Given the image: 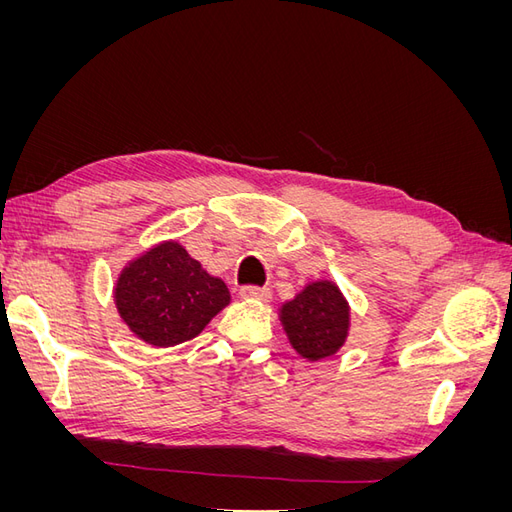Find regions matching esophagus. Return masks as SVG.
Listing matches in <instances>:
<instances>
[{"mask_svg":"<svg viewBox=\"0 0 512 512\" xmlns=\"http://www.w3.org/2000/svg\"><path fill=\"white\" fill-rule=\"evenodd\" d=\"M241 297H243V299L269 301V299H271V290H269V288H260V286H243V288H241Z\"/></svg>","mask_w":512,"mask_h":512,"instance_id":"obj_1","label":"esophagus"}]
</instances>
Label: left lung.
<instances>
[{
    "mask_svg": "<svg viewBox=\"0 0 512 512\" xmlns=\"http://www.w3.org/2000/svg\"><path fill=\"white\" fill-rule=\"evenodd\" d=\"M348 314L339 288L331 282H316L282 307V322L294 350L318 361L335 354L346 342Z\"/></svg>",
    "mask_w": 512,
    "mask_h": 512,
    "instance_id": "1",
    "label": "left lung"
}]
</instances>
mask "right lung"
<instances>
[{"mask_svg":"<svg viewBox=\"0 0 512 512\" xmlns=\"http://www.w3.org/2000/svg\"><path fill=\"white\" fill-rule=\"evenodd\" d=\"M115 299L134 335L151 346H175L203 331L228 305L230 294L222 280L170 241L130 262Z\"/></svg>","mask_w":512,"mask_h":512,"instance_id":"add662e5","label":"right lung"}]
</instances>
